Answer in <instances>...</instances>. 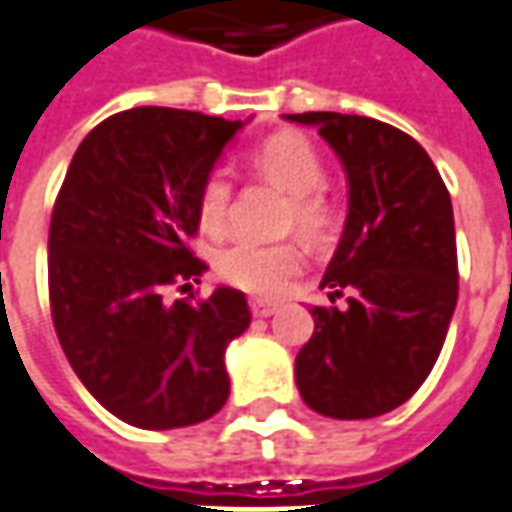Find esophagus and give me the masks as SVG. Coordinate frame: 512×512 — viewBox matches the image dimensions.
I'll use <instances>...</instances> for the list:
<instances>
[{
	"mask_svg": "<svg viewBox=\"0 0 512 512\" xmlns=\"http://www.w3.org/2000/svg\"><path fill=\"white\" fill-rule=\"evenodd\" d=\"M249 311L255 316H271L277 311V302H269V300H252L249 302Z\"/></svg>",
	"mask_w": 512,
	"mask_h": 512,
	"instance_id": "1",
	"label": "esophagus"
}]
</instances>
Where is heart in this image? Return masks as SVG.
Instances as JSON below:
<instances>
[{
	"label": "heart",
	"mask_w": 512,
	"mask_h": 512,
	"mask_svg": "<svg viewBox=\"0 0 512 512\" xmlns=\"http://www.w3.org/2000/svg\"><path fill=\"white\" fill-rule=\"evenodd\" d=\"M252 168L266 182L288 193L285 224L297 227L308 238L325 235L333 224V204L325 193V162L311 139L297 131H277L249 154ZM198 224L204 232L218 235L229 224L232 212V182L221 170H210L196 196ZM302 246L294 241L255 243L235 241L215 255V274L232 288L255 297H274L302 269Z\"/></svg>",
	"instance_id": "b5f03b06"
}]
</instances>
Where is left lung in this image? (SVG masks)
I'll list each match as a JSON object with an SVG mask.
<instances>
[{
	"mask_svg": "<svg viewBox=\"0 0 512 512\" xmlns=\"http://www.w3.org/2000/svg\"><path fill=\"white\" fill-rule=\"evenodd\" d=\"M350 179V212L322 277L314 336L297 353V387L314 412L364 420L392 412L429 378L457 305L460 271L446 182L420 142L358 114L305 111Z\"/></svg>",
	"mask_w": 512,
	"mask_h": 512,
	"instance_id": "1",
	"label": "left lung"
}]
</instances>
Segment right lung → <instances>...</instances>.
Wrapping results in <instances>:
<instances>
[{
    "mask_svg": "<svg viewBox=\"0 0 512 512\" xmlns=\"http://www.w3.org/2000/svg\"><path fill=\"white\" fill-rule=\"evenodd\" d=\"M241 120L139 106L95 125L69 162L50 221V311L75 375L137 429H179L229 398L227 344L249 328L235 288L165 302L207 269L198 184Z\"/></svg>",
    "mask_w": 512,
    "mask_h": 512,
    "instance_id": "obj_1",
    "label": "right lung"
}]
</instances>
